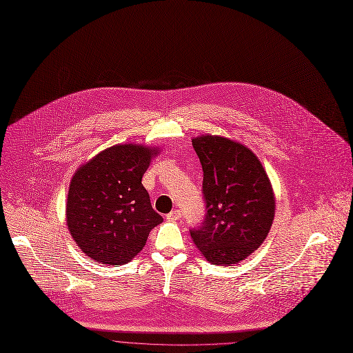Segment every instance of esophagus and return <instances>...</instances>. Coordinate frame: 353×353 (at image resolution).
<instances>
[{"instance_id":"obj_1","label":"esophagus","mask_w":353,"mask_h":353,"mask_svg":"<svg viewBox=\"0 0 353 353\" xmlns=\"http://www.w3.org/2000/svg\"><path fill=\"white\" fill-rule=\"evenodd\" d=\"M181 217V212L179 210V209H176V210H172L168 216H166V219L169 220V221H176V220H179Z\"/></svg>"}]
</instances>
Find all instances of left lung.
<instances>
[{
  "label": "left lung",
  "instance_id": "1",
  "mask_svg": "<svg viewBox=\"0 0 353 353\" xmlns=\"http://www.w3.org/2000/svg\"><path fill=\"white\" fill-rule=\"evenodd\" d=\"M203 170L206 214L191 230L198 251L212 265H237L266 240L276 198L259 158L244 144L221 136L192 139Z\"/></svg>",
  "mask_w": 353,
  "mask_h": 353
}]
</instances>
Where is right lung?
I'll return each mask as SVG.
<instances>
[{"label":"right lung","instance_id":"obj_1","mask_svg":"<svg viewBox=\"0 0 353 353\" xmlns=\"http://www.w3.org/2000/svg\"><path fill=\"white\" fill-rule=\"evenodd\" d=\"M159 148L116 144L73 174L66 224L77 247L98 263L121 266L139 255L150 231L163 221L141 179Z\"/></svg>","mask_w":353,"mask_h":353}]
</instances>
